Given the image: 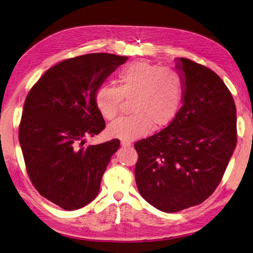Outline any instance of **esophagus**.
Returning a JSON list of instances; mask_svg holds the SVG:
<instances>
[{
    "mask_svg": "<svg viewBox=\"0 0 253 253\" xmlns=\"http://www.w3.org/2000/svg\"><path fill=\"white\" fill-rule=\"evenodd\" d=\"M120 144H122L123 147H129V146H131V143L128 142V141H122V142H120Z\"/></svg>",
    "mask_w": 253,
    "mask_h": 253,
    "instance_id": "obj_1",
    "label": "esophagus"
}]
</instances>
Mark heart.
Wrapping results in <instances>:
<instances>
[{
  "instance_id": "heart-1",
  "label": "heart",
  "mask_w": 253,
  "mask_h": 253,
  "mask_svg": "<svg viewBox=\"0 0 253 253\" xmlns=\"http://www.w3.org/2000/svg\"><path fill=\"white\" fill-rule=\"evenodd\" d=\"M118 86L103 85L95 92V106L106 119H113L125 99L134 114L120 117L108 126L110 136L135 140L170 126L183 104V82L175 72L145 61L134 62L119 72Z\"/></svg>"
}]
</instances>
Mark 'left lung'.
<instances>
[{"label":"left lung","mask_w":253,"mask_h":253,"mask_svg":"<svg viewBox=\"0 0 253 253\" xmlns=\"http://www.w3.org/2000/svg\"><path fill=\"white\" fill-rule=\"evenodd\" d=\"M183 105L174 122L135 143L140 195L164 212L199 205L220 183L237 144L236 105L209 68L179 57Z\"/></svg>","instance_id":"8db88e82"}]
</instances>
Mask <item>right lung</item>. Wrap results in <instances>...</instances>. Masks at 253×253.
<instances>
[{"instance_id": "obj_1", "label": "right lung", "mask_w": 253, "mask_h": 253, "mask_svg": "<svg viewBox=\"0 0 253 253\" xmlns=\"http://www.w3.org/2000/svg\"><path fill=\"white\" fill-rule=\"evenodd\" d=\"M126 59L111 53L65 59L48 69L27 95L18 130L27 172L39 194L65 210L82 208L97 197L119 147L118 139L84 144L106 126L95 92Z\"/></svg>"}]
</instances>
